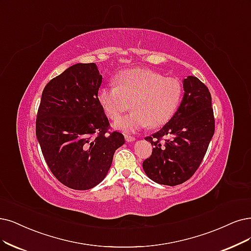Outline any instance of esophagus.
Segmentation results:
<instances>
[{
  "mask_svg": "<svg viewBox=\"0 0 251 251\" xmlns=\"http://www.w3.org/2000/svg\"><path fill=\"white\" fill-rule=\"evenodd\" d=\"M125 140H126L127 143H130V142H134V141H135V137L132 136V135L125 134Z\"/></svg>",
  "mask_w": 251,
  "mask_h": 251,
  "instance_id": "esophagus-1",
  "label": "esophagus"
}]
</instances>
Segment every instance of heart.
Listing matches in <instances>:
<instances>
[{
  "instance_id": "1",
  "label": "heart",
  "mask_w": 251,
  "mask_h": 251,
  "mask_svg": "<svg viewBox=\"0 0 251 251\" xmlns=\"http://www.w3.org/2000/svg\"><path fill=\"white\" fill-rule=\"evenodd\" d=\"M116 87H102L97 99L105 115L116 120L132 103L134 110L117 120L114 126L135 132L149 126L159 127L173 117L182 96L181 82L150 69H131L119 73Z\"/></svg>"
}]
</instances>
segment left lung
<instances>
[{
	"mask_svg": "<svg viewBox=\"0 0 251 251\" xmlns=\"http://www.w3.org/2000/svg\"><path fill=\"white\" fill-rule=\"evenodd\" d=\"M184 95L173 118L159 131L145 140L153 146L143 162L152 181L176 186L187 181L199 169L215 131L212 99L208 88L196 76L183 79ZM162 137H168L160 143Z\"/></svg>",
	"mask_w": 251,
	"mask_h": 251,
	"instance_id": "left-lung-1",
	"label": "left lung"
}]
</instances>
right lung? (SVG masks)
I'll return each mask as SVG.
<instances>
[{"mask_svg":"<svg viewBox=\"0 0 251 251\" xmlns=\"http://www.w3.org/2000/svg\"><path fill=\"white\" fill-rule=\"evenodd\" d=\"M102 82L95 63H77L45 86L36 136L50 170L62 184L88 190L103 180L114 154L125 144L107 132L108 120L97 94Z\"/></svg>","mask_w":251,"mask_h":251,"instance_id":"obj_1","label":"right lung"}]
</instances>
